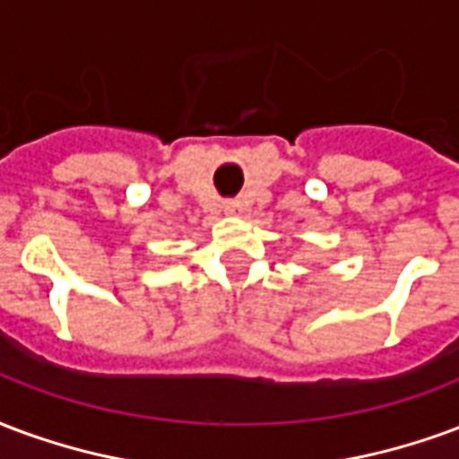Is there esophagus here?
<instances>
[{
  "label": "esophagus",
  "instance_id": "34e87169",
  "mask_svg": "<svg viewBox=\"0 0 459 459\" xmlns=\"http://www.w3.org/2000/svg\"><path fill=\"white\" fill-rule=\"evenodd\" d=\"M225 212L227 215H237V212H239V205H237V203H227Z\"/></svg>",
  "mask_w": 459,
  "mask_h": 459
}]
</instances>
